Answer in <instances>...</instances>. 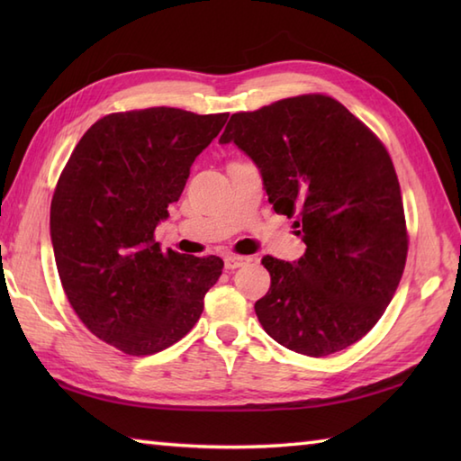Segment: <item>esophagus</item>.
I'll return each instance as SVG.
<instances>
[{
    "label": "esophagus",
    "mask_w": 461,
    "mask_h": 461,
    "mask_svg": "<svg viewBox=\"0 0 461 461\" xmlns=\"http://www.w3.org/2000/svg\"><path fill=\"white\" fill-rule=\"evenodd\" d=\"M246 263H249V258H241V256H228V258L223 259V266H225V269H230V271L238 269V267H241V266H246Z\"/></svg>",
    "instance_id": "34e87169"
}]
</instances>
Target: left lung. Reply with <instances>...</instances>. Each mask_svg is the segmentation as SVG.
<instances>
[{"label":"left lung","instance_id":"8db88e82","mask_svg":"<svg viewBox=\"0 0 461 461\" xmlns=\"http://www.w3.org/2000/svg\"><path fill=\"white\" fill-rule=\"evenodd\" d=\"M233 142L261 172L277 213L295 218L305 256L263 258L271 276L256 315L289 350L327 357L376 325L393 301L408 253L404 205L384 146L325 95L236 113Z\"/></svg>","mask_w":461,"mask_h":461}]
</instances>
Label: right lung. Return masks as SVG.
Returning <instances> with one entry per match:
<instances>
[{
  "label": "right lung",
  "instance_id": "add662e5",
  "mask_svg": "<svg viewBox=\"0 0 461 461\" xmlns=\"http://www.w3.org/2000/svg\"><path fill=\"white\" fill-rule=\"evenodd\" d=\"M228 113L170 106L114 113L83 134L51 202V243L65 295L95 337L154 355L198 322L221 276L215 256L162 253L154 230Z\"/></svg>",
  "mask_w": 461,
  "mask_h": 461
}]
</instances>
